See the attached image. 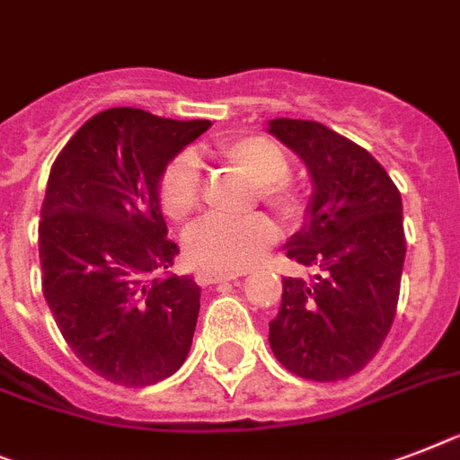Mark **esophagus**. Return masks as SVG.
<instances>
[{"mask_svg": "<svg viewBox=\"0 0 460 460\" xmlns=\"http://www.w3.org/2000/svg\"><path fill=\"white\" fill-rule=\"evenodd\" d=\"M238 276L243 274H224V271H212V269H200L196 274V281L200 286H212V283H222V281H236Z\"/></svg>", "mask_w": 460, "mask_h": 460, "instance_id": "1", "label": "esophagus"}]
</instances>
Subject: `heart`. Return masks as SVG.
I'll return each mask as SVG.
<instances>
[{"label":"heart","instance_id":"heart-1","mask_svg":"<svg viewBox=\"0 0 460 460\" xmlns=\"http://www.w3.org/2000/svg\"><path fill=\"white\" fill-rule=\"evenodd\" d=\"M217 158L241 172L257 186V196L286 222H297L307 210V200L290 184V158L281 144L262 134L234 137L217 146ZM158 198L167 217L184 219L200 200V167L191 153H179L160 174ZM279 236L276 224L252 212L245 217L226 219L217 215L198 219L184 234V255L189 262L212 271H241L255 264Z\"/></svg>","mask_w":460,"mask_h":460}]
</instances>
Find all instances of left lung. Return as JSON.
<instances>
[{"label": "left lung", "instance_id": "1", "mask_svg": "<svg viewBox=\"0 0 460 460\" xmlns=\"http://www.w3.org/2000/svg\"><path fill=\"white\" fill-rule=\"evenodd\" d=\"M269 132L314 179L309 222L286 245V255L314 274L283 279L269 345L300 378L345 380L376 357L397 314L402 196L371 153L321 122L276 118Z\"/></svg>", "mask_w": 460, "mask_h": 460}]
</instances>
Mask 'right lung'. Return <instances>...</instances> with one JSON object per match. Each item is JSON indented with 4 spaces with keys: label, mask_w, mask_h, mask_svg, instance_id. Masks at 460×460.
Returning a JSON list of instances; mask_svg holds the SVG:
<instances>
[{
    "label": "right lung",
    "mask_w": 460,
    "mask_h": 460,
    "mask_svg": "<svg viewBox=\"0 0 460 460\" xmlns=\"http://www.w3.org/2000/svg\"><path fill=\"white\" fill-rule=\"evenodd\" d=\"M210 120H170L139 108L96 113L63 146L40 210L42 293L82 364L108 383L146 387L186 361L200 288L167 274L158 181Z\"/></svg>",
    "instance_id": "right-lung-1"
}]
</instances>
